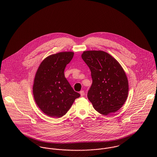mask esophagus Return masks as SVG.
Wrapping results in <instances>:
<instances>
[{"label":"esophagus","instance_id":"1","mask_svg":"<svg viewBox=\"0 0 157 157\" xmlns=\"http://www.w3.org/2000/svg\"><path fill=\"white\" fill-rule=\"evenodd\" d=\"M80 94L81 97L84 96V95H85V92H84V90H81V91L80 92Z\"/></svg>","mask_w":157,"mask_h":157}]
</instances>
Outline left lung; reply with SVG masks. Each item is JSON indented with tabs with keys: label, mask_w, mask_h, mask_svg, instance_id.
<instances>
[{
	"label": "left lung",
	"mask_w": 157,
	"mask_h": 157,
	"mask_svg": "<svg viewBox=\"0 0 157 157\" xmlns=\"http://www.w3.org/2000/svg\"><path fill=\"white\" fill-rule=\"evenodd\" d=\"M82 58L90 67L92 83L88 98L94 108L107 115L119 110L127 100L129 83L118 62L103 51H86Z\"/></svg>",
	"instance_id": "obj_1"
}]
</instances>
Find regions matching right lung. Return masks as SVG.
I'll list each match as a JSON object with an SVG mask.
<instances>
[{
  "label": "right lung",
  "instance_id": "obj_1",
  "mask_svg": "<svg viewBox=\"0 0 157 157\" xmlns=\"http://www.w3.org/2000/svg\"><path fill=\"white\" fill-rule=\"evenodd\" d=\"M74 54L60 52L49 56L36 73L33 87L34 98L40 109L49 117H62L80 96L72 89L64 74Z\"/></svg>",
  "mask_w": 157,
  "mask_h": 157
}]
</instances>
